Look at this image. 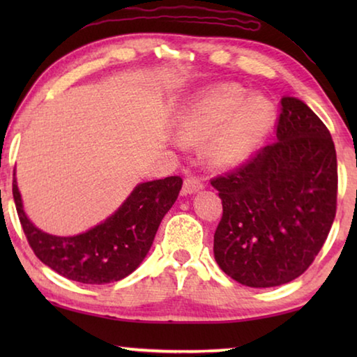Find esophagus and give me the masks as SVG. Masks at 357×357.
Listing matches in <instances>:
<instances>
[{"instance_id": "34e87169", "label": "esophagus", "mask_w": 357, "mask_h": 357, "mask_svg": "<svg viewBox=\"0 0 357 357\" xmlns=\"http://www.w3.org/2000/svg\"><path fill=\"white\" fill-rule=\"evenodd\" d=\"M203 189V181L200 179V178H197V176H189L187 178L185 181H184V189H183V192L185 193H195V192H198V190H202Z\"/></svg>"}]
</instances>
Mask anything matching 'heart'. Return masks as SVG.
Wrapping results in <instances>:
<instances>
[{"mask_svg": "<svg viewBox=\"0 0 357 357\" xmlns=\"http://www.w3.org/2000/svg\"><path fill=\"white\" fill-rule=\"evenodd\" d=\"M275 119L273 102L261 94L247 96L236 83H222L203 91L178 119L181 144H202L209 165L229 168L249 157L268 135Z\"/></svg>", "mask_w": 357, "mask_h": 357, "instance_id": "b5f03b06", "label": "heart"}]
</instances>
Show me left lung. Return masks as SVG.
<instances>
[{"mask_svg":"<svg viewBox=\"0 0 357 357\" xmlns=\"http://www.w3.org/2000/svg\"><path fill=\"white\" fill-rule=\"evenodd\" d=\"M277 140L236 170L211 179L223 214L214 257L245 287H279L304 274L337 209V155L329 130L307 104L282 98Z\"/></svg>","mask_w":357,"mask_h":357,"instance_id":"left-lung-1","label":"left lung"}]
</instances>
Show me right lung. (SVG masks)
<instances>
[{
  "instance_id": "1",
  "label": "right lung",
  "mask_w": 357,
  "mask_h": 357,
  "mask_svg": "<svg viewBox=\"0 0 357 357\" xmlns=\"http://www.w3.org/2000/svg\"><path fill=\"white\" fill-rule=\"evenodd\" d=\"M181 187L183 179L179 176L138 184L108 219L77 236H53L34 227L23 211L15 178L12 193L22 228L36 257L66 279L104 285L124 279L140 266Z\"/></svg>"
}]
</instances>
